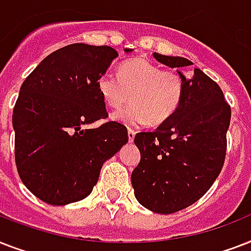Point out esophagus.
Here are the masks:
<instances>
[{"label": "esophagus", "mask_w": 251, "mask_h": 251, "mask_svg": "<svg viewBox=\"0 0 251 251\" xmlns=\"http://www.w3.org/2000/svg\"><path fill=\"white\" fill-rule=\"evenodd\" d=\"M127 138H129V142H133L134 138H135V131L133 129L127 130Z\"/></svg>", "instance_id": "obj_1"}]
</instances>
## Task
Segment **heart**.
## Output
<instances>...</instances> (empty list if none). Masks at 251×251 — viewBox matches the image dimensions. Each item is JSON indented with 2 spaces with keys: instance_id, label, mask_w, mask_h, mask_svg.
<instances>
[{
  "instance_id": "heart-1",
  "label": "heart",
  "mask_w": 251,
  "mask_h": 251,
  "mask_svg": "<svg viewBox=\"0 0 251 251\" xmlns=\"http://www.w3.org/2000/svg\"><path fill=\"white\" fill-rule=\"evenodd\" d=\"M99 92L110 108H120L127 100L133 102L112 114L114 121L125 125H161L181 105L185 91L183 78L177 72L163 70L146 58L124 62L120 73H105L99 79Z\"/></svg>"
}]
</instances>
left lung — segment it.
Instances as JSON below:
<instances>
[{
	"instance_id": "obj_1",
	"label": "left lung",
	"mask_w": 251,
	"mask_h": 251,
	"mask_svg": "<svg viewBox=\"0 0 251 251\" xmlns=\"http://www.w3.org/2000/svg\"><path fill=\"white\" fill-rule=\"evenodd\" d=\"M153 58L178 68L185 91L181 105L156 130L138 133L134 143L141 161L131 173L135 198L156 214H173L206 194L222 171L226 151L230 106L222 88L202 70L183 75L179 68L193 65L183 57Z\"/></svg>"
}]
</instances>
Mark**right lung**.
<instances>
[{
	"label": "right lung",
	"instance_id": "1",
	"mask_svg": "<svg viewBox=\"0 0 251 251\" xmlns=\"http://www.w3.org/2000/svg\"><path fill=\"white\" fill-rule=\"evenodd\" d=\"M116 57L108 45H68L22 84L13 110L15 163L22 182L43 202L65 206L88 197L102 164L129 141L118 122L87 127L108 117L98 83Z\"/></svg>",
	"mask_w": 251,
	"mask_h": 251
}]
</instances>
